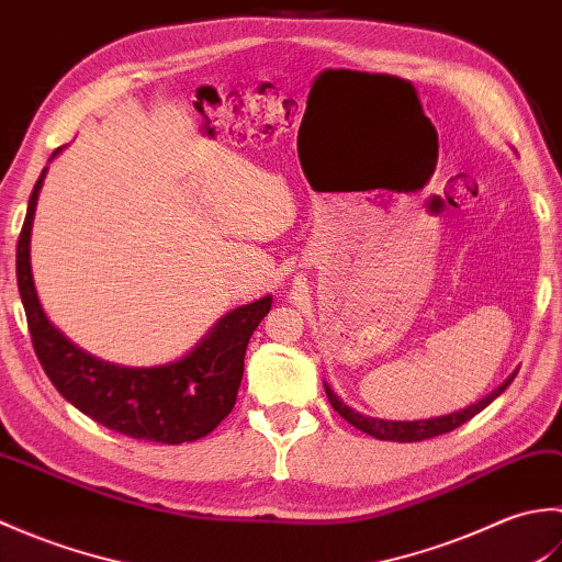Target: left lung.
Instances as JSON below:
<instances>
[{"instance_id": "obj_1", "label": "left lung", "mask_w": 562, "mask_h": 562, "mask_svg": "<svg viewBox=\"0 0 562 562\" xmlns=\"http://www.w3.org/2000/svg\"><path fill=\"white\" fill-rule=\"evenodd\" d=\"M517 372H519V369H515V372H512L503 381V384L493 389L479 403H471V405H465V408L447 413V415L425 417V420H381V417L362 415V413H357L355 408H350L348 403H342L338 393H333V389L326 384V381H324V386H326V396H328L333 408H336L338 415H342L350 425H355L357 429H362V432L372 435L376 439H386V441H423V439H432L437 435L451 432V429H457L463 423H469L473 415H479L483 408H487V405H491L499 396V393H503L512 384V381H515Z\"/></svg>"}]
</instances>
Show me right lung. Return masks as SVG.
Masks as SVG:
<instances>
[{"label":"right lung","instance_id":"add662e5","mask_svg":"<svg viewBox=\"0 0 562 562\" xmlns=\"http://www.w3.org/2000/svg\"><path fill=\"white\" fill-rule=\"evenodd\" d=\"M45 173L47 166L31 193L16 246L19 292L45 374L67 403L113 432L159 445H183L210 435L234 408L248 340L270 312L272 296L226 312L193 350L173 362L125 367L89 355L50 324L35 292L31 229Z\"/></svg>","mask_w":562,"mask_h":562}]
</instances>
